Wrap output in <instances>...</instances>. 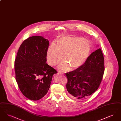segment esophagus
Instances as JSON below:
<instances>
[{"mask_svg": "<svg viewBox=\"0 0 121 121\" xmlns=\"http://www.w3.org/2000/svg\"><path fill=\"white\" fill-rule=\"evenodd\" d=\"M58 74H59V75H61V73H58Z\"/></svg>", "mask_w": 121, "mask_h": 121, "instance_id": "esophagus-1", "label": "esophagus"}]
</instances>
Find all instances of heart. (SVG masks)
Wrapping results in <instances>:
<instances>
[{
  "label": "heart",
  "instance_id": "obj_1",
  "mask_svg": "<svg viewBox=\"0 0 121 121\" xmlns=\"http://www.w3.org/2000/svg\"><path fill=\"white\" fill-rule=\"evenodd\" d=\"M90 46L88 41L79 37H64L58 39L56 45L48 47L47 61L50 66H55L61 60L59 69L63 71L74 70L82 67L88 57Z\"/></svg>",
  "mask_w": 121,
  "mask_h": 121
}]
</instances>
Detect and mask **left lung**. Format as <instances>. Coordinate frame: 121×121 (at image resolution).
Segmentation results:
<instances>
[{
	"label": "left lung",
	"mask_w": 121,
	"mask_h": 121,
	"mask_svg": "<svg viewBox=\"0 0 121 121\" xmlns=\"http://www.w3.org/2000/svg\"><path fill=\"white\" fill-rule=\"evenodd\" d=\"M104 59L101 48L92 52L80 68L66 73L67 91L72 98L83 100L97 90L103 79Z\"/></svg>",
	"instance_id": "8db88e82"
}]
</instances>
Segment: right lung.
Here are the masks:
<instances>
[{
    "instance_id": "add662e5",
    "label": "right lung",
    "mask_w": 121,
    "mask_h": 121,
    "mask_svg": "<svg viewBox=\"0 0 121 121\" xmlns=\"http://www.w3.org/2000/svg\"><path fill=\"white\" fill-rule=\"evenodd\" d=\"M49 41L42 36L30 37L23 41L14 61L15 79L23 95L39 100L48 92L52 78L57 71L46 63Z\"/></svg>"
}]
</instances>
